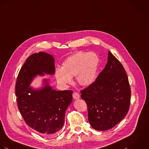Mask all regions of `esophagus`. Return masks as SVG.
I'll use <instances>...</instances> for the list:
<instances>
[{"label":"esophagus","instance_id":"obj_1","mask_svg":"<svg viewBox=\"0 0 149 149\" xmlns=\"http://www.w3.org/2000/svg\"><path fill=\"white\" fill-rule=\"evenodd\" d=\"M72 97L73 98L75 99V100H78L80 98V95L78 93H77V92H74L73 94H72Z\"/></svg>","mask_w":149,"mask_h":149}]
</instances>
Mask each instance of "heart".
<instances>
[{
  "label": "heart",
  "instance_id": "1",
  "mask_svg": "<svg viewBox=\"0 0 149 149\" xmlns=\"http://www.w3.org/2000/svg\"><path fill=\"white\" fill-rule=\"evenodd\" d=\"M100 59L93 52H79L69 56L55 71V78L61 85L65 86L76 76L77 82L82 86H89L95 81Z\"/></svg>",
  "mask_w": 149,
  "mask_h": 149
}]
</instances>
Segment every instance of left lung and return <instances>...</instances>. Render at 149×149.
I'll return each mask as SVG.
<instances>
[{
    "instance_id": "left-lung-1",
    "label": "left lung",
    "mask_w": 149,
    "mask_h": 149,
    "mask_svg": "<svg viewBox=\"0 0 149 149\" xmlns=\"http://www.w3.org/2000/svg\"><path fill=\"white\" fill-rule=\"evenodd\" d=\"M81 93L88 106L90 124L95 130L111 129L128 112L131 89L128 77L123 65L110 51L104 69Z\"/></svg>"
}]
</instances>
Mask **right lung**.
<instances>
[{
  "instance_id": "obj_1",
  "label": "right lung",
  "mask_w": 149,
  "mask_h": 149,
  "mask_svg": "<svg viewBox=\"0 0 149 149\" xmlns=\"http://www.w3.org/2000/svg\"><path fill=\"white\" fill-rule=\"evenodd\" d=\"M52 55L40 52L31 55L22 65L15 84L18 109L25 123L38 133L54 136L64 124L65 111L72 101V91H56L47 79L39 89L29 87L37 75H54Z\"/></svg>"
}]
</instances>
